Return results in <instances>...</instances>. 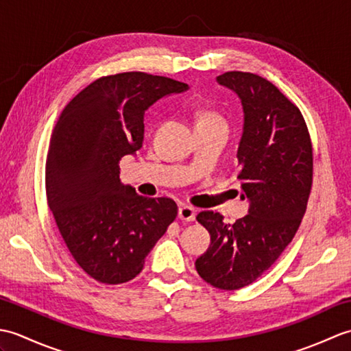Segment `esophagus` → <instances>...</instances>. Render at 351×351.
Wrapping results in <instances>:
<instances>
[{
	"instance_id": "34e87169",
	"label": "esophagus",
	"mask_w": 351,
	"mask_h": 351,
	"mask_svg": "<svg viewBox=\"0 0 351 351\" xmlns=\"http://www.w3.org/2000/svg\"><path fill=\"white\" fill-rule=\"evenodd\" d=\"M178 217L184 221H195L196 220V210L193 206L182 205L178 211Z\"/></svg>"
}]
</instances>
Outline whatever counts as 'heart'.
<instances>
[{
    "instance_id": "b5f03b06",
    "label": "heart",
    "mask_w": 351,
    "mask_h": 351,
    "mask_svg": "<svg viewBox=\"0 0 351 351\" xmlns=\"http://www.w3.org/2000/svg\"><path fill=\"white\" fill-rule=\"evenodd\" d=\"M215 123H225L221 121V117L219 114H215L214 111H208L204 110L200 111L196 121V126H202V125H215Z\"/></svg>"
}]
</instances>
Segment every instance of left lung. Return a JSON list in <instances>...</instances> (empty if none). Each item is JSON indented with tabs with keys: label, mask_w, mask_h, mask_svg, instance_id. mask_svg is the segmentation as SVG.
<instances>
[{
	"label": "left lung",
	"mask_w": 351,
	"mask_h": 351,
	"mask_svg": "<svg viewBox=\"0 0 351 351\" xmlns=\"http://www.w3.org/2000/svg\"><path fill=\"white\" fill-rule=\"evenodd\" d=\"M217 83L243 106L237 178L249 211L234 225L219 213L197 215L211 244L196 270L210 285L230 291L255 282L294 238L311 193L312 145L300 110L270 81L234 71Z\"/></svg>",
	"instance_id": "left-lung-1"
}]
</instances>
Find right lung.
<instances>
[{
    "mask_svg": "<svg viewBox=\"0 0 351 351\" xmlns=\"http://www.w3.org/2000/svg\"><path fill=\"white\" fill-rule=\"evenodd\" d=\"M189 88L167 77L117 73L93 81L58 117L47 158L48 205L73 259L95 280L136 278L176 219L171 199L122 184L119 161L143 145L145 111Z\"/></svg>",
    "mask_w": 351,
    "mask_h": 351,
    "instance_id": "obj_1",
    "label": "right lung"
}]
</instances>
